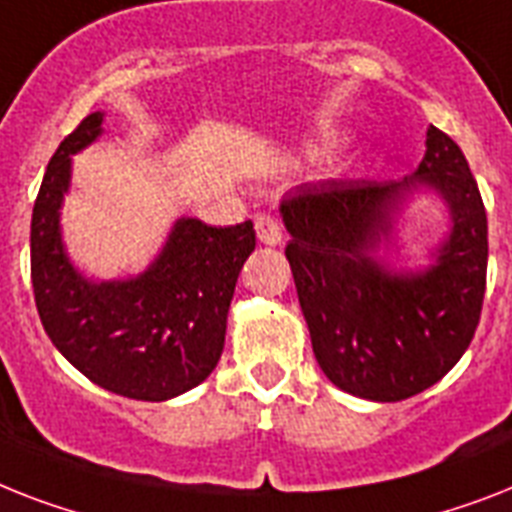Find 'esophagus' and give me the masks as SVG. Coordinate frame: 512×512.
Here are the masks:
<instances>
[{
	"mask_svg": "<svg viewBox=\"0 0 512 512\" xmlns=\"http://www.w3.org/2000/svg\"><path fill=\"white\" fill-rule=\"evenodd\" d=\"M255 231L257 239L268 247H276L284 239V231H281V223L276 218H270V215H257L255 218Z\"/></svg>",
	"mask_w": 512,
	"mask_h": 512,
	"instance_id": "1",
	"label": "esophagus"
}]
</instances>
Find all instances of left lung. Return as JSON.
<instances>
[{
    "label": "left lung",
    "mask_w": 512,
    "mask_h": 512,
    "mask_svg": "<svg viewBox=\"0 0 512 512\" xmlns=\"http://www.w3.org/2000/svg\"><path fill=\"white\" fill-rule=\"evenodd\" d=\"M434 198L448 228L407 256L409 205ZM299 307L315 360L342 392L400 402L455 368L479 326L486 289V213L460 147L439 128L402 181H323L281 202Z\"/></svg>",
    "instance_id": "1"
}]
</instances>
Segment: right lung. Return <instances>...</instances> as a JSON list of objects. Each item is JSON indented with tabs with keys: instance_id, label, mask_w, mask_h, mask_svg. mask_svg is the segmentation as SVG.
Listing matches in <instances>:
<instances>
[{
	"instance_id": "obj_1",
	"label": "right lung",
	"mask_w": 512,
	"mask_h": 512,
	"mask_svg": "<svg viewBox=\"0 0 512 512\" xmlns=\"http://www.w3.org/2000/svg\"><path fill=\"white\" fill-rule=\"evenodd\" d=\"M102 134L105 112H91L49 160L31 220L33 297L54 347L89 381L128 400H173L202 384L223 355L255 228L252 220L215 228L181 215L144 270L89 276L68 252L62 205L73 157Z\"/></svg>"
}]
</instances>
